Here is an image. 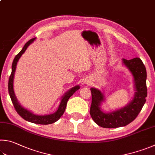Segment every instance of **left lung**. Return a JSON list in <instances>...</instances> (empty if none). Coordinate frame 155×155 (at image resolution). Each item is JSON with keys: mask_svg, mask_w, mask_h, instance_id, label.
<instances>
[{"mask_svg": "<svg viewBox=\"0 0 155 155\" xmlns=\"http://www.w3.org/2000/svg\"><path fill=\"white\" fill-rule=\"evenodd\" d=\"M123 61L133 74L136 87L134 98L129 104L119 110L105 113L100 108L101 102L104 100L103 94L96 89H90L91 92L90 114L94 122L104 128H117L129 124L137 117L146 102L147 87L144 64L138 58L129 60L123 59Z\"/></svg>", "mask_w": 155, "mask_h": 155, "instance_id": "obj_1", "label": "left lung"}]
</instances>
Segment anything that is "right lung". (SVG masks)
I'll list each match as a JSON object with an SVG mask.
<instances>
[{
    "label": "right lung",
    "mask_w": 155,
    "mask_h": 155,
    "mask_svg": "<svg viewBox=\"0 0 155 155\" xmlns=\"http://www.w3.org/2000/svg\"><path fill=\"white\" fill-rule=\"evenodd\" d=\"M35 38H34L28 41L27 43L25 44V45L24 46L23 49H21V51L19 52L18 55H16L15 58H14L13 64H12V71H11V75L9 78V83H8V90H9V94L11 102L13 103L14 108H15V110H16V112H18V114L21 118H23L24 120H27V121L36 123V124L49 125L56 122L61 116H62L64 111H65L67 102H68V99L72 96L75 91H77V90L80 88V87L78 85L75 86L70 89L69 91L67 92L66 94L64 95V96L62 97V99H61V103L58 109V110L56 111L55 113L51 114L45 115V116H38V115L34 114L32 113V112L27 110L26 109H25L20 104H19L18 102V100L16 99L15 94H14V92H13V82L14 74H15L17 62L18 61L19 58L21 57V55L23 54L25 51L26 50L27 47L30 45V44L32 43V42L35 41Z\"/></svg>",
    "instance_id": "right-lung-1"
}]
</instances>
